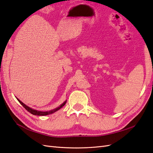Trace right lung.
<instances>
[{"mask_svg":"<svg viewBox=\"0 0 153 153\" xmlns=\"http://www.w3.org/2000/svg\"><path fill=\"white\" fill-rule=\"evenodd\" d=\"M16 98H17V97H16ZM17 99L18 101L20 102L21 105L22 106H23L25 108L26 110H27L28 111H29L30 113L33 114V115H39V116H43V115H49V114H53V113L56 112V111L59 110V109L61 108H62L63 106H64L65 105V103H66V102H67V100H65V101L62 104V105H59L58 107L56 108H54V109H53V110H50V111H39V110L33 109V108H32L28 106L27 105H26L25 104H24L23 102H21V100H20L19 99L17 98Z\"/></svg>","mask_w":153,"mask_h":153,"instance_id":"add662e5","label":"right lung"}]
</instances>
